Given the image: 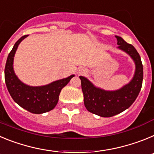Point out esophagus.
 Wrapping results in <instances>:
<instances>
[{
	"label": "esophagus",
	"mask_w": 154,
	"mask_h": 154,
	"mask_svg": "<svg viewBox=\"0 0 154 154\" xmlns=\"http://www.w3.org/2000/svg\"><path fill=\"white\" fill-rule=\"evenodd\" d=\"M84 72H85V70H84V69H82V70L79 72V73H83Z\"/></svg>",
	"instance_id": "obj_1"
}]
</instances>
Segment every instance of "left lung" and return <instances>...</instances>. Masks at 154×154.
<instances>
[{"label": "left lung", "mask_w": 154, "mask_h": 154, "mask_svg": "<svg viewBox=\"0 0 154 154\" xmlns=\"http://www.w3.org/2000/svg\"><path fill=\"white\" fill-rule=\"evenodd\" d=\"M116 38L118 48L129 54L135 62V75L130 83L119 90L105 91L94 86L83 76H79L85 108L102 117H111L129 108L134 103L142 87L143 69L140 56L131 44H128L121 37Z\"/></svg>", "instance_id": "1"}]
</instances>
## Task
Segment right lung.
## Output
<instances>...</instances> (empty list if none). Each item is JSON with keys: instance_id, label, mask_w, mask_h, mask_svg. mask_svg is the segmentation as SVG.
Here are the masks:
<instances>
[{"instance_id": "1", "label": "right lung", "mask_w": 154, "mask_h": 154, "mask_svg": "<svg viewBox=\"0 0 154 154\" xmlns=\"http://www.w3.org/2000/svg\"><path fill=\"white\" fill-rule=\"evenodd\" d=\"M27 36L21 37L14 44L8 55L5 69V83L14 101L20 106L31 113H44L55 108L58 103L61 90L74 77V75L44 86H29L21 82L14 74L13 61L18 45Z\"/></svg>"}]
</instances>
